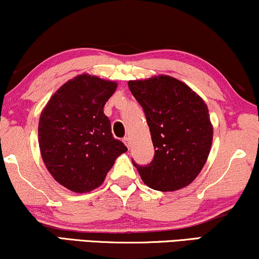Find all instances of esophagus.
I'll return each mask as SVG.
<instances>
[{
    "label": "esophagus",
    "mask_w": 259,
    "mask_h": 259,
    "mask_svg": "<svg viewBox=\"0 0 259 259\" xmlns=\"http://www.w3.org/2000/svg\"><path fill=\"white\" fill-rule=\"evenodd\" d=\"M123 143H125V145L127 147H131V140H130V138H123Z\"/></svg>",
    "instance_id": "obj_1"
}]
</instances>
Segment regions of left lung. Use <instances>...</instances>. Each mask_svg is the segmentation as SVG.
<instances>
[{"mask_svg": "<svg viewBox=\"0 0 259 259\" xmlns=\"http://www.w3.org/2000/svg\"><path fill=\"white\" fill-rule=\"evenodd\" d=\"M128 87L144 108L155 150L150 165L133 162L141 179L161 192L184 189L210 154L213 126L206 104L183 81L164 74L131 80Z\"/></svg>", "mask_w": 259, "mask_h": 259, "instance_id": "obj_1", "label": "left lung"}]
</instances>
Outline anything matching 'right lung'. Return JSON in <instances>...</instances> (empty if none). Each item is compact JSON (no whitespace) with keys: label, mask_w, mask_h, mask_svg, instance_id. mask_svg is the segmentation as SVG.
<instances>
[{"label":"right lung","mask_w":259,"mask_h":259,"mask_svg":"<svg viewBox=\"0 0 259 259\" xmlns=\"http://www.w3.org/2000/svg\"><path fill=\"white\" fill-rule=\"evenodd\" d=\"M118 83L80 74L63 83L42 109L38 146L46 167L60 185L87 193L104 183L116 158L127 151L114 139L104 106Z\"/></svg>","instance_id":"right-lung-1"}]
</instances>
